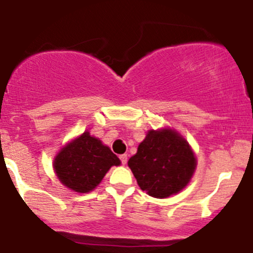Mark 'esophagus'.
I'll return each mask as SVG.
<instances>
[{
	"label": "esophagus",
	"mask_w": 253,
	"mask_h": 253,
	"mask_svg": "<svg viewBox=\"0 0 253 253\" xmlns=\"http://www.w3.org/2000/svg\"><path fill=\"white\" fill-rule=\"evenodd\" d=\"M120 161H121V164L125 165L127 163V155H121L120 156Z\"/></svg>",
	"instance_id": "34e87169"
}]
</instances>
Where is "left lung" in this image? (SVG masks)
Segmentation results:
<instances>
[{
    "mask_svg": "<svg viewBox=\"0 0 253 253\" xmlns=\"http://www.w3.org/2000/svg\"><path fill=\"white\" fill-rule=\"evenodd\" d=\"M128 167L141 190L164 199L181 191L190 181L196 159L189 144L172 129L150 130Z\"/></svg>",
    "mask_w": 253,
    "mask_h": 253,
    "instance_id": "1",
    "label": "left lung"
}]
</instances>
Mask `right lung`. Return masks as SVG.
<instances>
[{
    "instance_id": "1",
    "label": "right lung",
    "mask_w": 253,
    "mask_h": 253,
    "mask_svg": "<svg viewBox=\"0 0 253 253\" xmlns=\"http://www.w3.org/2000/svg\"><path fill=\"white\" fill-rule=\"evenodd\" d=\"M113 165H120L117 155L84 132L58 153L53 167L64 185L77 193H89Z\"/></svg>"
}]
</instances>
